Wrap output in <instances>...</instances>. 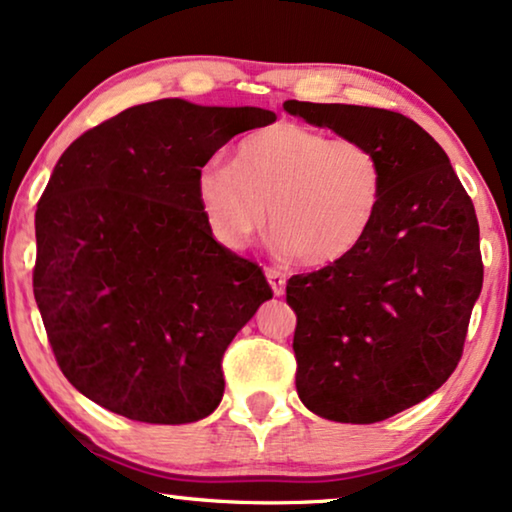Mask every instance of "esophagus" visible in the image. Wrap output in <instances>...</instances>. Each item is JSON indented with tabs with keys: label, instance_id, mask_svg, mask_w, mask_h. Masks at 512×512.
Returning <instances> with one entry per match:
<instances>
[{
	"label": "esophagus",
	"instance_id": "obj_1",
	"mask_svg": "<svg viewBox=\"0 0 512 512\" xmlns=\"http://www.w3.org/2000/svg\"><path fill=\"white\" fill-rule=\"evenodd\" d=\"M265 277H268V282H270V286H272V293H275L277 298L284 296V291H286V279H284L282 272L268 268V270H265Z\"/></svg>",
	"mask_w": 512,
	"mask_h": 512
}]
</instances>
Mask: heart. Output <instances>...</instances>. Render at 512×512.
Returning a JSON list of instances; mask_svg holds the SVG:
<instances>
[{
	"instance_id": "heart-1",
	"label": "heart",
	"mask_w": 512,
	"mask_h": 512,
	"mask_svg": "<svg viewBox=\"0 0 512 512\" xmlns=\"http://www.w3.org/2000/svg\"><path fill=\"white\" fill-rule=\"evenodd\" d=\"M195 193L223 247L244 249L268 219L284 254L326 268L366 240L382 200V165L356 139L279 123L244 137L233 163L202 167Z\"/></svg>"
}]
</instances>
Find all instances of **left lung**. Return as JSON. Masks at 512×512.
<instances>
[{"label": "left lung", "mask_w": 512, "mask_h": 512, "mask_svg": "<svg viewBox=\"0 0 512 512\" xmlns=\"http://www.w3.org/2000/svg\"><path fill=\"white\" fill-rule=\"evenodd\" d=\"M284 111L370 146L382 200L342 261L293 275L296 389L314 415L373 424L422 403L454 373L482 291L473 202L436 139L403 114L286 100Z\"/></svg>", "instance_id": "1"}]
</instances>
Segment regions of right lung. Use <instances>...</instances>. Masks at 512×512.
<instances>
[{
  "label": "right lung",
  "mask_w": 512,
  "mask_h": 512,
  "mask_svg": "<svg viewBox=\"0 0 512 512\" xmlns=\"http://www.w3.org/2000/svg\"><path fill=\"white\" fill-rule=\"evenodd\" d=\"M275 118L167 97L60 156L34 214V298L60 370L93 403L146 424L219 408L223 352L272 289L214 240L195 179L223 144Z\"/></svg>",
  "instance_id": "right-lung-1"
}]
</instances>
